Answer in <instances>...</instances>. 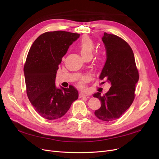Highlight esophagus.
Masks as SVG:
<instances>
[{
	"instance_id": "esophagus-1",
	"label": "esophagus",
	"mask_w": 159,
	"mask_h": 159,
	"mask_svg": "<svg viewBox=\"0 0 159 159\" xmlns=\"http://www.w3.org/2000/svg\"><path fill=\"white\" fill-rule=\"evenodd\" d=\"M87 96V94L86 93H80V97H86Z\"/></svg>"
}]
</instances>
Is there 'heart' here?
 Masks as SVG:
<instances>
[{"label": "heart", "instance_id": "obj_1", "mask_svg": "<svg viewBox=\"0 0 159 159\" xmlns=\"http://www.w3.org/2000/svg\"><path fill=\"white\" fill-rule=\"evenodd\" d=\"M78 48L83 58H91L95 48L94 42L89 37H84L79 43ZM98 59L101 58L99 57Z\"/></svg>", "mask_w": 159, "mask_h": 159}]
</instances>
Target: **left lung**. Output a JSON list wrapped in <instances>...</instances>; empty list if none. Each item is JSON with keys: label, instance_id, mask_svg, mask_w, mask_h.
Here are the masks:
<instances>
[{"label": "left lung", "instance_id": "obj_1", "mask_svg": "<svg viewBox=\"0 0 159 159\" xmlns=\"http://www.w3.org/2000/svg\"><path fill=\"white\" fill-rule=\"evenodd\" d=\"M102 40L106 52V61L99 79L111 84L104 95H93L101 101L95 115L100 120L110 122L117 119L130 107L135 98V85L139 81L135 57L129 45L119 37L104 33Z\"/></svg>", "mask_w": 159, "mask_h": 159}]
</instances>
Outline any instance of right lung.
<instances>
[{
	"instance_id": "right-lung-1",
	"label": "right lung",
	"mask_w": 159,
	"mask_h": 159,
	"mask_svg": "<svg viewBox=\"0 0 159 159\" xmlns=\"http://www.w3.org/2000/svg\"><path fill=\"white\" fill-rule=\"evenodd\" d=\"M79 36L64 31L46 32L30 49L24 67L27 95L35 111L46 119L61 118L79 97L73 86L57 88L55 79L62 58Z\"/></svg>"
}]
</instances>
